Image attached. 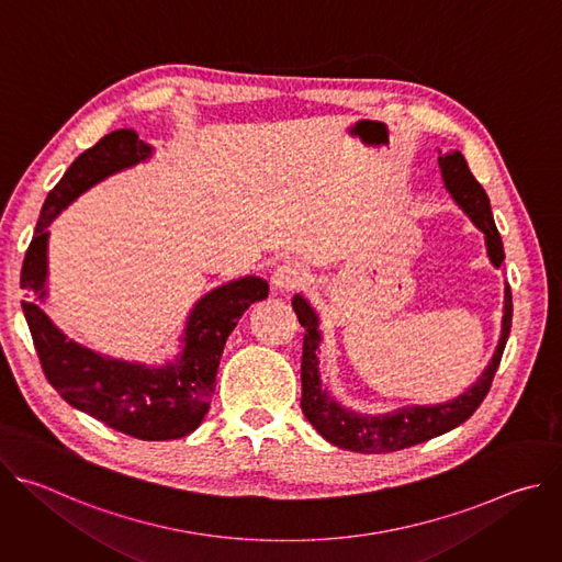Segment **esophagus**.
<instances>
[{
  "label": "esophagus",
  "mask_w": 562,
  "mask_h": 562,
  "mask_svg": "<svg viewBox=\"0 0 562 562\" xmlns=\"http://www.w3.org/2000/svg\"><path fill=\"white\" fill-rule=\"evenodd\" d=\"M306 271L300 262L295 260H286L284 265H280L271 278L273 286L278 291H293V289H300L304 282H306Z\"/></svg>",
  "instance_id": "34e87169"
}]
</instances>
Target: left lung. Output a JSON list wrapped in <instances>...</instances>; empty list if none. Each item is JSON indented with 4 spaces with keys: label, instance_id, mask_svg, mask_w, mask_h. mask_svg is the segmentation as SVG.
Here are the masks:
<instances>
[{
    "label": "left lung",
    "instance_id": "1",
    "mask_svg": "<svg viewBox=\"0 0 562 562\" xmlns=\"http://www.w3.org/2000/svg\"><path fill=\"white\" fill-rule=\"evenodd\" d=\"M442 180L447 191L453 195V200L462 206V211L473 220V224L485 233L487 237V254L496 267L503 265L505 251L503 239L494 224L490 198L473 173L467 167V159L460 150H449L438 157ZM293 311L304 327V340H302V364H300V378H302V412L306 420L315 427V431L327 438L331 445L358 453H389L397 449H407L420 442H427L440 434L451 431L453 427L462 425L477 407L483 403L485 395L492 389L494 375L498 371L509 331H512V289H505V315H503V336L498 342V349L485 369V373L477 378V382L464 391L462 395L449 400L442 405L431 407H403L395 414L386 416H364L349 412L340 407L336 400L323 389L317 373V315L306 304L302 295L293 297Z\"/></svg>",
    "mask_w": 562,
    "mask_h": 562
}]
</instances>
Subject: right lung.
<instances>
[{
    "instance_id": "1",
    "label": "right lung",
    "mask_w": 562,
    "mask_h": 562,
    "mask_svg": "<svg viewBox=\"0 0 562 562\" xmlns=\"http://www.w3.org/2000/svg\"><path fill=\"white\" fill-rule=\"evenodd\" d=\"M150 155L133 128L104 135L68 167L48 193L22 265V300L46 380L75 409L139 440H176L195 431L211 407L215 375L228 334L239 315L269 295L262 278L249 276L206 293L191 311L182 356L148 369L100 356L68 340L42 311L46 297V243L57 213L79 193Z\"/></svg>"
}]
</instances>
